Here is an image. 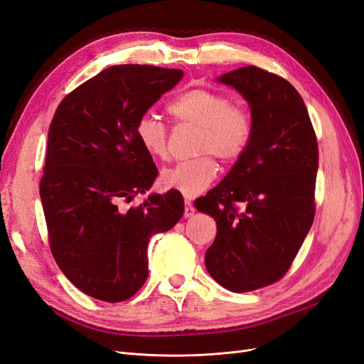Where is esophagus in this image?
<instances>
[{
    "label": "esophagus",
    "instance_id": "34e87169",
    "mask_svg": "<svg viewBox=\"0 0 364 364\" xmlns=\"http://www.w3.org/2000/svg\"><path fill=\"white\" fill-rule=\"evenodd\" d=\"M194 206H193V203H191V200L190 199H185V211H183V217L185 218H188V217H191L193 214H194Z\"/></svg>",
    "mask_w": 364,
    "mask_h": 364
}]
</instances>
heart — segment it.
Instances as JSON below:
<instances>
[{"mask_svg":"<svg viewBox=\"0 0 364 364\" xmlns=\"http://www.w3.org/2000/svg\"><path fill=\"white\" fill-rule=\"evenodd\" d=\"M168 114L181 124L199 127L197 153L202 156L185 161L164 170L161 182L168 190L194 197L203 193L217 176L214 156L222 162H235L245 155L252 135L253 118L246 107L234 105L229 94L206 87H194L176 97ZM135 135L149 155L161 161L170 158L168 129L151 115H141L135 124Z\"/></svg>","mask_w":364,"mask_h":364,"instance_id":"b5f03b06","label":"heart"}]
</instances>
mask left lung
Wrapping results in <instances>:
<instances>
[{"label": "left lung", "instance_id": "obj_1", "mask_svg": "<svg viewBox=\"0 0 364 364\" xmlns=\"http://www.w3.org/2000/svg\"><path fill=\"white\" fill-rule=\"evenodd\" d=\"M243 95L253 118L252 141L226 178L194 206L217 225L205 264L234 293L253 291L289 272L314 214L317 138L293 85L258 67L218 77Z\"/></svg>", "mask_w": 364, "mask_h": 364}]
</instances>
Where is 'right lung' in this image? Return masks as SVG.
<instances>
[{"mask_svg": "<svg viewBox=\"0 0 364 364\" xmlns=\"http://www.w3.org/2000/svg\"><path fill=\"white\" fill-rule=\"evenodd\" d=\"M182 77L181 70L114 65L77 86L51 119L39 186L48 243L65 277L95 299L134 296L149 277L150 237L183 214L174 190L119 208L158 176L135 135L136 121Z\"/></svg>", "mask_w": 364, "mask_h": 364, "instance_id": "add662e5", "label": "right lung"}]
</instances>
